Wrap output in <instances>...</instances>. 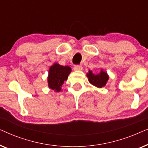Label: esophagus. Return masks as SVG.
Wrapping results in <instances>:
<instances>
[{
  "instance_id": "obj_1",
  "label": "esophagus",
  "mask_w": 148,
  "mask_h": 148,
  "mask_svg": "<svg viewBox=\"0 0 148 148\" xmlns=\"http://www.w3.org/2000/svg\"><path fill=\"white\" fill-rule=\"evenodd\" d=\"M74 70L82 71V66L79 65V64H76V65L74 66Z\"/></svg>"
}]
</instances>
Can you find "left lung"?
Here are the masks:
<instances>
[{"label": "left lung", "instance_id": "obj_1", "mask_svg": "<svg viewBox=\"0 0 148 148\" xmlns=\"http://www.w3.org/2000/svg\"><path fill=\"white\" fill-rule=\"evenodd\" d=\"M88 80L90 84L98 88H102L106 84L107 81L108 79V76L106 72H104L102 70L100 73L94 75L92 73V71H89V73L87 74Z\"/></svg>", "mask_w": 148, "mask_h": 148}]
</instances>
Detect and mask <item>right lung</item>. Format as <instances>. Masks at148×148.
Masks as SVG:
<instances>
[{"instance_id":"right-lung-1","label":"right lung","mask_w":148,"mask_h":148,"mask_svg":"<svg viewBox=\"0 0 148 148\" xmlns=\"http://www.w3.org/2000/svg\"><path fill=\"white\" fill-rule=\"evenodd\" d=\"M71 69L69 66H61L55 63L50 66L48 76V86L56 92H60L64 80L67 79Z\"/></svg>"}]
</instances>
